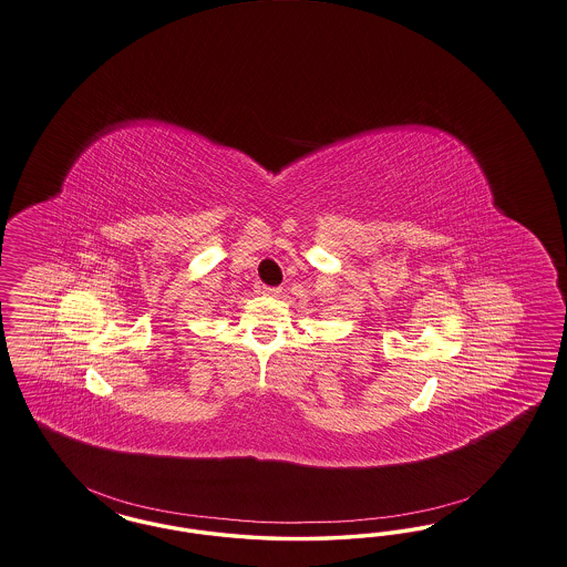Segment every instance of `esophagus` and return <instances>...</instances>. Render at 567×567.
I'll list each match as a JSON object with an SVG mask.
<instances>
[{
    "mask_svg": "<svg viewBox=\"0 0 567 567\" xmlns=\"http://www.w3.org/2000/svg\"><path fill=\"white\" fill-rule=\"evenodd\" d=\"M259 293L278 297V295L282 293V289H280V287H268V285H264V287H259Z\"/></svg>",
    "mask_w": 567,
    "mask_h": 567,
    "instance_id": "obj_1",
    "label": "esophagus"
}]
</instances>
